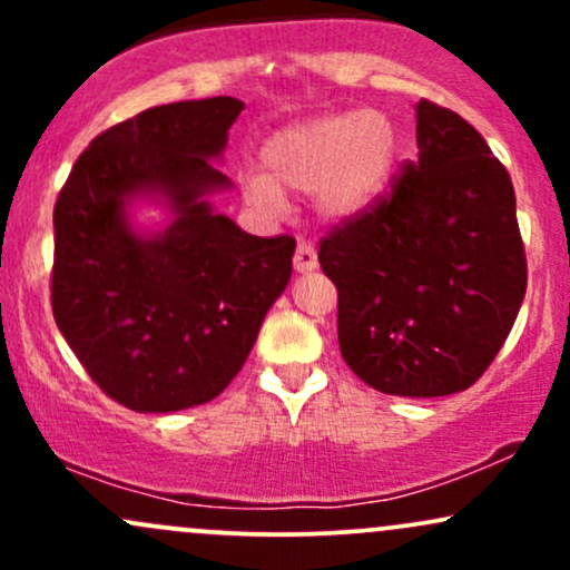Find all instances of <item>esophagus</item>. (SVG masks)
<instances>
[{
  "mask_svg": "<svg viewBox=\"0 0 570 570\" xmlns=\"http://www.w3.org/2000/svg\"><path fill=\"white\" fill-rule=\"evenodd\" d=\"M318 267V254L311 244H297V252H294V271L297 273H311Z\"/></svg>",
  "mask_w": 570,
  "mask_h": 570,
  "instance_id": "obj_1",
  "label": "esophagus"
}]
</instances>
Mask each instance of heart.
Listing matches in <instances>:
<instances>
[{
    "label": "heart",
    "mask_w": 570,
    "mask_h": 570,
    "mask_svg": "<svg viewBox=\"0 0 570 570\" xmlns=\"http://www.w3.org/2000/svg\"><path fill=\"white\" fill-rule=\"evenodd\" d=\"M399 160L402 136L394 117L381 109H351L271 136L263 147L267 176L246 174L240 189L259 208H278L281 187L313 193L326 219H351L389 193Z\"/></svg>",
    "instance_id": "b5f03b06"
}]
</instances>
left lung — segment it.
<instances>
[{
  "label": "left lung",
  "instance_id": "1",
  "mask_svg": "<svg viewBox=\"0 0 570 570\" xmlns=\"http://www.w3.org/2000/svg\"><path fill=\"white\" fill-rule=\"evenodd\" d=\"M417 160L318 246L345 364L391 396H448L490 367L525 297L514 187L461 115L421 98Z\"/></svg>",
  "mask_w": 570,
  "mask_h": 570
}]
</instances>
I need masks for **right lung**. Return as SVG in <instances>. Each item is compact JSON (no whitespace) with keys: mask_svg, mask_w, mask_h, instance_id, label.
<instances>
[{"mask_svg":"<svg viewBox=\"0 0 570 570\" xmlns=\"http://www.w3.org/2000/svg\"><path fill=\"white\" fill-rule=\"evenodd\" d=\"M240 109L230 96L144 109L90 141L56 200V324L98 389L128 410L219 396L292 278L294 238L248 235L208 200L230 189L212 160ZM136 199L163 202L173 222L139 234Z\"/></svg>","mask_w":570,"mask_h":570,"instance_id":"right-lung-1","label":"right lung"}]
</instances>
